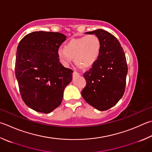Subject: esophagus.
Returning a JSON list of instances; mask_svg holds the SVG:
<instances>
[{"mask_svg": "<svg viewBox=\"0 0 152 152\" xmlns=\"http://www.w3.org/2000/svg\"><path fill=\"white\" fill-rule=\"evenodd\" d=\"M80 75V74L78 72H77L74 71L73 72V77H76V76H78Z\"/></svg>", "mask_w": 152, "mask_h": 152, "instance_id": "1", "label": "esophagus"}]
</instances>
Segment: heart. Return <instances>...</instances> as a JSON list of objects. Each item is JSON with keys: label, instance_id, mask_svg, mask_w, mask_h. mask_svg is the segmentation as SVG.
<instances>
[{"label": "heart", "instance_id": "heart-1", "mask_svg": "<svg viewBox=\"0 0 152 152\" xmlns=\"http://www.w3.org/2000/svg\"><path fill=\"white\" fill-rule=\"evenodd\" d=\"M100 48V41L97 36L89 34L68 41L63 48L58 49L57 56L64 66H68L74 58L77 65L88 68L98 60Z\"/></svg>", "mask_w": 152, "mask_h": 152}]
</instances>
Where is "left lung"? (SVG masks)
Segmentation results:
<instances>
[{"label": "left lung", "mask_w": 152, "mask_h": 152, "mask_svg": "<svg viewBox=\"0 0 152 152\" xmlns=\"http://www.w3.org/2000/svg\"><path fill=\"white\" fill-rule=\"evenodd\" d=\"M86 33L97 36L101 48L98 60L84 74L86 85L81 94L87 103L105 111L116 104L125 92L128 74L125 53L111 33L102 29Z\"/></svg>", "instance_id": "left-lung-1"}]
</instances>
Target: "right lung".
<instances>
[{"instance_id":"right-lung-1","label":"right lung","mask_w":152,"mask_h":152,"mask_svg":"<svg viewBox=\"0 0 152 152\" xmlns=\"http://www.w3.org/2000/svg\"><path fill=\"white\" fill-rule=\"evenodd\" d=\"M66 39L60 32L37 31L18 44L15 74L24 102L35 111L48 114L62 102L73 71L63 66L57 56Z\"/></svg>"}]
</instances>
